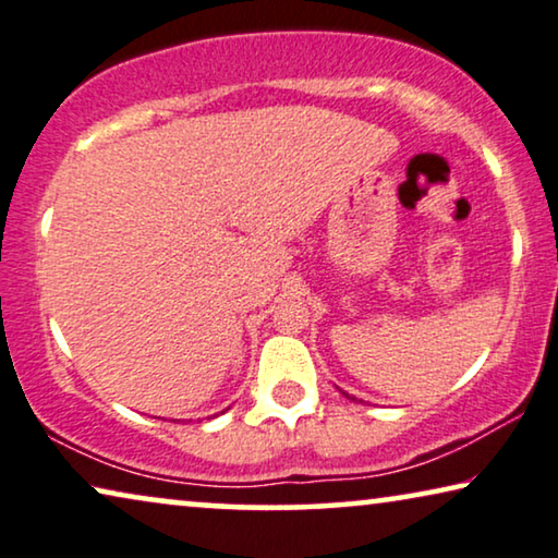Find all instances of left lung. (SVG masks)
<instances>
[{"instance_id":"left-lung-1","label":"left lung","mask_w":558,"mask_h":558,"mask_svg":"<svg viewBox=\"0 0 558 558\" xmlns=\"http://www.w3.org/2000/svg\"><path fill=\"white\" fill-rule=\"evenodd\" d=\"M347 397H349V395H347ZM349 399H354V397H349Z\"/></svg>"}]
</instances>
